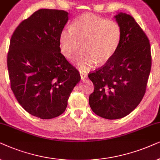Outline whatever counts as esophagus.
<instances>
[{"instance_id": "obj_1", "label": "esophagus", "mask_w": 160, "mask_h": 160, "mask_svg": "<svg viewBox=\"0 0 160 160\" xmlns=\"http://www.w3.org/2000/svg\"><path fill=\"white\" fill-rule=\"evenodd\" d=\"M80 78H81L82 80H84L85 79L87 78V74L86 73H80Z\"/></svg>"}]
</instances>
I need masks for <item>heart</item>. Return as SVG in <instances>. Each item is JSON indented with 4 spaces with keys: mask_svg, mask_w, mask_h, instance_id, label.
I'll return each mask as SVG.
<instances>
[{
    "mask_svg": "<svg viewBox=\"0 0 160 160\" xmlns=\"http://www.w3.org/2000/svg\"><path fill=\"white\" fill-rule=\"evenodd\" d=\"M122 39L121 25L114 20L93 14L78 17L72 25L61 31V50L66 58L71 59L82 48L83 52L76 61L79 69L86 72L98 65H104L114 56Z\"/></svg>",
    "mask_w": 160,
    "mask_h": 160,
    "instance_id": "obj_1",
    "label": "heart"
}]
</instances>
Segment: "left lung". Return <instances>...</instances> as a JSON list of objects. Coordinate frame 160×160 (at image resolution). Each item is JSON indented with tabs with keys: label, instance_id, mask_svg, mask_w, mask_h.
<instances>
[{
	"label": "left lung",
	"instance_id": "obj_1",
	"mask_svg": "<svg viewBox=\"0 0 160 160\" xmlns=\"http://www.w3.org/2000/svg\"><path fill=\"white\" fill-rule=\"evenodd\" d=\"M115 18L122 29L121 45L108 63L88 74L94 86L89 96L91 110L110 120L125 117L139 105L152 67L149 40L140 25L122 12Z\"/></svg>",
	"mask_w": 160,
	"mask_h": 160
}]
</instances>
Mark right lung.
<instances>
[{
	"label": "right lung",
	"instance_id": "right-lung-1",
	"mask_svg": "<svg viewBox=\"0 0 160 160\" xmlns=\"http://www.w3.org/2000/svg\"><path fill=\"white\" fill-rule=\"evenodd\" d=\"M68 14L63 10H38L20 22L10 40L11 88L28 113L42 119L62 114L80 80L79 72L61 53L59 37Z\"/></svg>",
	"mask_w": 160,
	"mask_h": 160
}]
</instances>
